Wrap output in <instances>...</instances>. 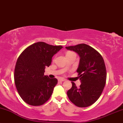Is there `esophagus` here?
Returning a JSON list of instances; mask_svg holds the SVG:
<instances>
[{
  "instance_id": "34e87169",
  "label": "esophagus",
  "mask_w": 123,
  "mask_h": 123,
  "mask_svg": "<svg viewBox=\"0 0 123 123\" xmlns=\"http://www.w3.org/2000/svg\"><path fill=\"white\" fill-rule=\"evenodd\" d=\"M65 79H60L58 80L59 81H65Z\"/></svg>"
}]
</instances>
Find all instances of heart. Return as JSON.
Instances as JSON below:
<instances>
[{
  "instance_id": "b5f03b06",
  "label": "heart",
  "mask_w": 123,
  "mask_h": 123,
  "mask_svg": "<svg viewBox=\"0 0 123 123\" xmlns=\"http://www.w3.org/2000/svg\"><path fill=\"white\" fill-rule=\"evenodd\" d=\"M71 53V52H69V53ZM68 53H67V54H68Z\"/></svg>"
}]
</instances>
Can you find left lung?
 Instances as JSON below:
<instances>
[{"label": "left lung", "instance_id": "8db88e82", "mask_svg": "<svg viewBox=\"0 0 123 123\" xmlns=\"http://www.w3.org/2000/svg\"><path fill=\"white\" fill-rule=\"evenodd\" d=\"M79 55L80 63L77 72L81 81L79 88L72 82V87L67 92L73 104L86 108L94 104L102 94L106 80V70L104 59L94 48L86 44L66 47Z\"/></svg>", "mask_w": 123, "mask_h": 123}]
</instances>
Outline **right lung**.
<instances>
[{
    "mask_svg": "<svg viewBox=\"0 0 123 123\" xmlns=\"http://www.w3.org/2000/svg\"><path fill=\"white\" fill-rule=\"evenodd\" d=\"M62 48L39 42L28 46L19 55L14 77L18 94L26 104L40 106L50 99L58 80L44 75V69Z\"/></svg>",
    "mask_w": 123,
    "mask_h": 123,
    "instance_id": "obj_1",
    "label": "right lung"
}]
</instances>
